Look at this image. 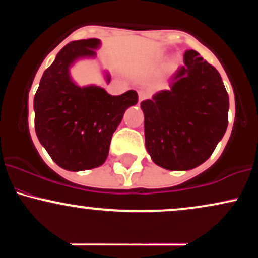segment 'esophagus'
<instances>
[{"label": "esophagus", "mask_w": 258, "mask_h": 258, "mask_svg": "<svg viewBox=\"0 0 258 258\" xmlns=\"http://www.w3.org/2000/svg\"><path fill=\"white\" fill-rule=\"evenodd\" d=\"M148 97H149V93L146 91H139L138 92V98H139V102H142V100L147 99Z\"/></svg>", "instance_id": "esophagus-1"}]
</instances>
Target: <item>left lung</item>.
I'll return each instance as SVG.
<instances>
[{
    "mask_svg": "<svg viewBox=\"0 0 258 258\" xmlns=\"http://www.w3.org/2000/svg\"><path fill=\"white\" fill-rule=\"evenodd\" d=\"M170 81L171 90L141 103L146 147L158 166L191 170L211 156L226 133L229 97L220 73L193 49Z\"/></svg>",
    "mask_w": 258,
    "mask_h": 258,
    "instance_id": "left-lung-1",
    "label": "left lung"
}]
</instances>
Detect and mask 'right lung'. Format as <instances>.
<instances>
[{
    "mask_svg": "<svg viewBox=\"0 0 258 258\" xmlns=\"http://www.w3.org/2000/svg\"><path fill=\"white\" fill-rule=\"evenodd\" d=\"M98 38L73 41L44 70L34 98L35 131L53 161L68 171L98 167L108 158L112 133L137 104V92L110 96L98 86L79 87L69 75L76 59L94 57ZM110 82V76H106Z\"/></svg>",
    "mask_w": 258,
    "mask_h": 258,
    "instance_id": "1",
    "label": "right lung"
}]
</instances>
